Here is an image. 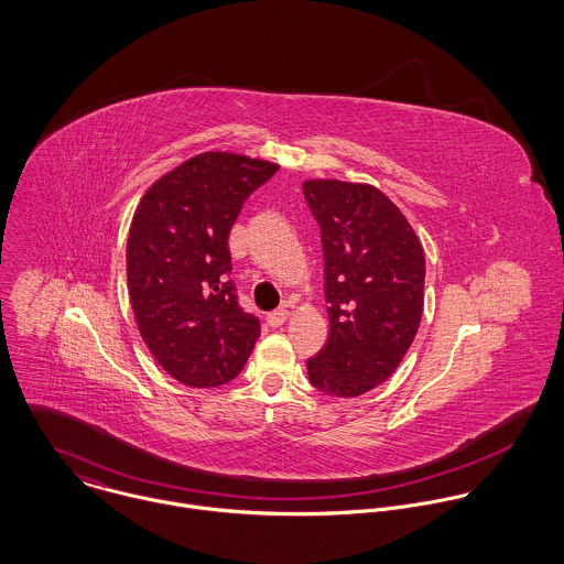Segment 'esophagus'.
Wrapping results in <instances>:
<instances>
[{
    "instance_id": "esophagus-1",
    "label": "esophagus",
    "mask_w": 564,
    "mask_h": 564,
    "mask_svg": "<svg viewBox=\"0 0 564 564\" xmlns=\"http://www.w3.org/2000/svg\"><path fill=\"white\" fill-rule=\"evenodd\" d=\"M286 319H289V311H286V308H278V311L269 313V317H267V323H269L271 327H280L282 323H286Z\"/></svg>"
}]
</instances>
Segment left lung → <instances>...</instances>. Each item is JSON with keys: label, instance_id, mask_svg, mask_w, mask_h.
Masks as SVG:
<instances>
[{"label": "left lung", "instance_id": "1", "mask_svg": "<svg viewBox=\"0 0 564 564\" xmlns=\"http://www.w3.org/2000/svg\"><path fill=\"white\" fill-rule=\"evenodd\" d=\"M322 228L329 336L308 360L315 389L358 398L387 382L423 315L425 256L402 210L376 186L306 180Z\"/></svg>", "mask_w": 564, "mask_h": 564}]
</instances>
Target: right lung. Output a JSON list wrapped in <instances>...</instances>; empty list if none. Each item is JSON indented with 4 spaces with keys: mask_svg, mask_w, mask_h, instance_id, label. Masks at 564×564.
I'll return each mask as SVG.
<instances>
[{
    "mask_svg": "<svg viewBox=\"0 0 564 564\" xmlns=\"http://www.w3.org/2000/svg\"><path fill=\"white\" fill-rule=\"evenodd\" d=\"M278 169L204 152L159 177L137 206L126 251L130 304L156 362L186 387L237 378L260 336L230 280L228 237L242 202Z\"/></svg>",
    "mask_w": 564,
    "mask_h": 564,
    "instance_id": "obj_1",
    "label": "right lung"
}]
</instances>
